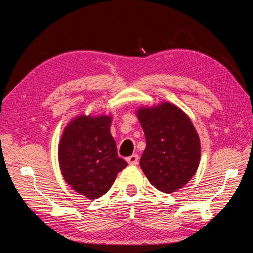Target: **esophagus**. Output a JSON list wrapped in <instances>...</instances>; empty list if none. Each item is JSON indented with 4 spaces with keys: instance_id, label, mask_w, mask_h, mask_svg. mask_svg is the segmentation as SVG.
Returning <instances> with one entry per match:
<instances>
[{
    "instance_id": "1",
    "label": "esophagus",
    "mask_w": 253,
    "mask_h": 253,
    "mask_svg": "<svg viewBox=\"0 0 253 253\" xmlns=\"http://www.w3.org/2000/svg\"><path fill=\"white\" fill-rule=\"evenodd\" d=\"M126 161L129 163L130 165H137V164H138V162H139V157H138V155H137V154H132L131 156H128L126 158Z\"/></svg>"
}]
</instances>
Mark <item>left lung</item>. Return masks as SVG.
Listing matches in <instances>:
<instances>
[{
	"mask_svg": "<svg viewBox=\"0 0 253 253\" xmlns=\"http://www.w3.org/2000/svg\"><path fill=\"white\" fill-rule=\"evenodd\" d=\"M137 116L146 138L139 163L143 172L161 192L179 190L193 177L200 163V139L191 119L169 102L140 108Z\"/></svg>",
	"mask_w": 253,
	"mask_h": 253,
	"instance_id": "1",
	"label": "left lung"
}]
</instances>
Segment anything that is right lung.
Segmentation results:
<instances>
[{
    "mask_svg": "<svg viewBox=\"0 0 253 253\" xmlns=\"http://www.w3.org/2000/svg\"><path fill=\"white\" fill-rule=\"evenodd\" d=\"M110 116H84L68 124L59 144V164L65 181L79 194L95 200L109 191L128 165L117 155L110 134Z\"/></svg>",
    "mask_w": 253,
    "mask_h": 253,
    "instance_id": "1",
    "label": "right lung"
}]
</instances>
